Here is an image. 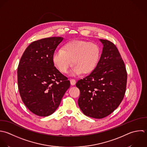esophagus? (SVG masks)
Returning a JSON list of instances; mask_svg holds the SVG:
<instances>
[{
  "mask_svg": "<svg viewBox=\"0 0 147 147\" xmlns=\"http://www.w3.org/2000/svg\"><path fill=\"white\" fill-rule=\"evenodd\" d=\"M70 84L71 85H74L76 83V80L74 79H70Z\"/></svg>",
  "mask_w": 147,
  "mask_h": 147,
  "instance_id": "obj_1",
  "label": "esophagus"
}]
</instances>
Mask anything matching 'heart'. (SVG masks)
<instances>
[{
  "mask_svg": "<svg viewBox=\"0 0 147 147\" xmlns=\"http://www.w3.org/2000/svg\"><path fill=\"white\" fill-rule=\"evenodd\" d=\"M99 57L100 48L97 44L75 39L65 43L63 50H56L53 59L54 65L62 73L67 72L72 63L73 74H86L94 69Z\"/></svg>",
  "mask_w": 147,
  "mask_h": 147,
  "instance_id": "b5f03b06",
  "label": "heart"
}]
</instances>
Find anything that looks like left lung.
<instances>
[{
  "mask_svg": "<svg viewBox=\"0 0 147 147\" xmlns=\"http://www.w3.org/2000/svg\"><path fill=\"white\" fill-rule=\"evenodd\" d=\"M100 41L104 47L97 66L76 84L80 90L79 107L84 115L94 119L108 116L119 106L127 82L125 64L117 48L108 40Z\"/></svg>",
  "mask_w": 147,
  "mask_h": 147,
  "instance_id": "1",
  "label": "left lung"
}]
</instances>
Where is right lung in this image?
Returning <instances> with one entry per match:
<instances>
[{
    "mask_svg": "<svg viewBox=\"0 0 147 147\" xmlns=\"http://www.w3.org/2000/svg\"><path fill=\"white\" fill-rule=\"evenodd\" d=\"M62 37H50L32 42L19 61L17 74L20 96L34 114H53L70 86V81L54 66L53 57Z\"/></svg>",
    "mask_w": 147,
    "mask_h": 147,
    "instance_id": "add662e5",
    "label": "right lung"
}]
</instances>
